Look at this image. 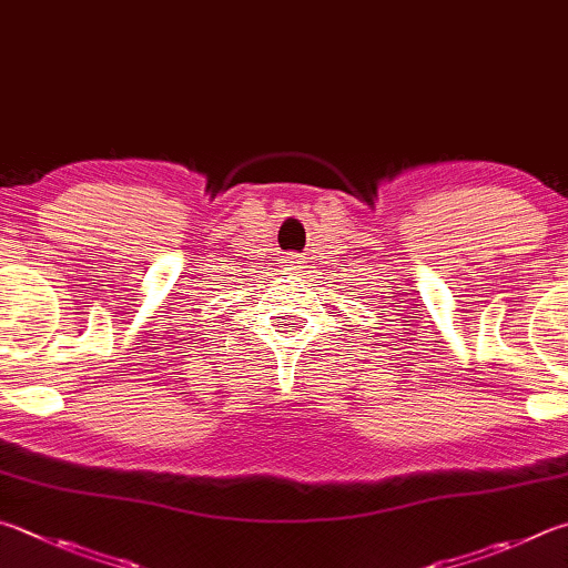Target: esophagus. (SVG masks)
Segmentation results:
<instances>
[{
    "label": "esophagus",
    "instance_id": "1",
    "mask_svg": "<svg viewBox=\"0 0 568 568\" xmlns=\"http://www.w3.org/2000/svg\"><path fill=\"white\" fill-rule=\"evenodd\" d=\"M285 263L297 265V263H301V255H295V253H287V255H285Z\"/></svg>",
    "mask_w": 568,
    "mask_h": 568
}]
</instances>
